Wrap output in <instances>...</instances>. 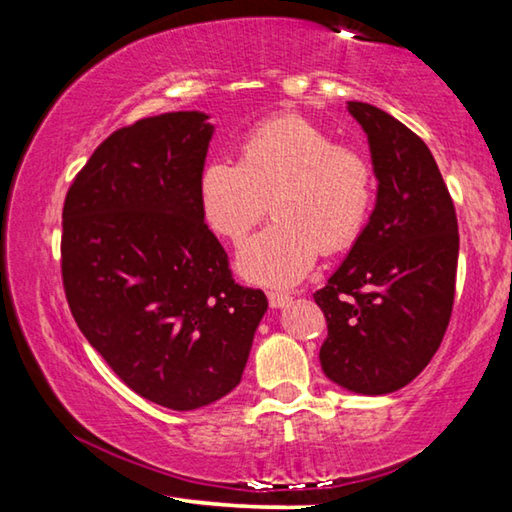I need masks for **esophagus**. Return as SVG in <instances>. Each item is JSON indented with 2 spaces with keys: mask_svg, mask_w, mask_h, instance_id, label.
<instances>
[{
  "mask_svg": "<svg viewBox=\"0 0 512 512\" xmlns=\"http://www.w3.org/2000/svg\"><path fill=\"white\" fill-rule=\"evenodd\" d=\"M289 300H291V293H287V291H268V305H271L273 309L289 305Z\"/></svg>",
  "mask_w": 512,
  "mask_h": 512,
  "instance_id": "obj_1",
  "label": "esophagus"
}]
</instances>
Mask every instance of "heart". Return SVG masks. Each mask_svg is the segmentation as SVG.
Masks as SVG:
<instances>
[{
    "label": "heart",
    "instance_id": "heart-1",
    "mask_svg": "<svg viewBox=\"0 0 512 512\" xmlns=\"http://www.w3.org/2000/svg\"><path fill=\"white\" fill-rule=\"evenodd\" d=\"M210 228L244 239L268 210L275 221L241 246L237 266L259 284H293L316 264L318 250L350 248L375 203V171L357 146L300 115L259 121L244 135L239 162L214 158L198 183Z\"/></svg>",
    "mask_w": 512,
    "mask_h": 512
}]
</instances>
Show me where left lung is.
I'll return each instance as SVG.
<instances>
[{
  "label": "left lung",
  "mask_w": 512,
  "mask_h": 512,
  "mask_svg": "<svg viewBox=\"0 0 512 512\" xmlns=\"http://www.w3.org/2000/svg\"><path fill=\"white\" fill-rule=\"evenodd\" d=\"M368 135L377 201L345 262L314 293L327 318L325 375L386 395L427 368L452 318L458 223L429 146L370 103L348 101Z\"/></svg>",
  "instance_id": "8db88e82"
}]
</instances>
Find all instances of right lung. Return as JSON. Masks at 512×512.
Segmentation results:
<instances>
[{
  "instance_id": "obj_1",
  "label": "right lung",
  "mask_w": 512,
  "mask_h": 512,
  "mask_svg": "<svg viewBox=\"0 0 512 512\" xmlns=\"http://www.w3.org/2000/svg\"><path fill=\"white\" fill-rule=\"evenodd\" d=\"M210 115L167 112L119 128L63 207V284L76 325L144 400L194 411L244 375L264 291L232 280L198 183Z\"/></svg>"
}]
</instances>
